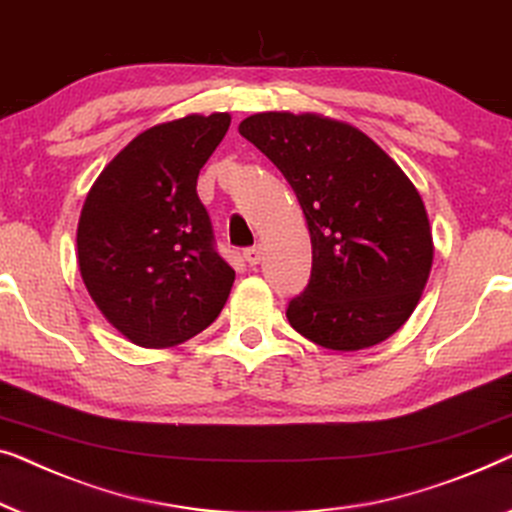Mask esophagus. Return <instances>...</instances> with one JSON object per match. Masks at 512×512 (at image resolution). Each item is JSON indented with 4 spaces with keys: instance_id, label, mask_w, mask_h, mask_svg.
<instances>
[{
    "instance_id": "obj_1",
    "label": "esophagus",
    "mask_w": 512,
    "mask_h": 512,
    "mask_svg": "<svg viewBox=\"0 0 512 512\" xmlns=\"http://www.w3.org/2000/svg\"><path fill=\"white\" fill-rule=\"evenodd\" d=\"M243 257H246V262H248L250 266H257L259 262H262L264 250H262V246H253V248H248L246 253H243Z\"/></svg>"
}]
</instances>
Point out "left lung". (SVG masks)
Wrapping results in <instances>:
<instances>
[{
    "label": "left lung",
    "mask_w": 512,
    "mask_h": 512,
    "mask_svg": "<svg viewBox=\"0 0 512 512\" xmlns=\"http://www.w3.org/2000/svg\"><path fill=\"white\" fill-rule=\"evenodd\" d=\"M239 132L292 185L311 234V280L287 306L290 325L327 350L383 343L415 311L434 264L417 187L362 129L327 115L255 113Z\"/></svg>",
    "instance_id": "1"
}]
</instances>
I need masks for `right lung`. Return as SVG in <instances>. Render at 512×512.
Returning <instances> with one entry per match:
<instances>
[{"instance_id": "obj_1", "label": "right lung", "mask_w": 512, "mask_h": 512, "mask_svg": "<svg viewBox=\"0 0 512 512\" xmlns=\"http://www.w3.org/2000/svg\"><path fill=\"white\" fill-rule=\"evenodd\" d=\"M232 115L190 113L134 136L85 197L78 271L99 313L141 348H174L218 318L234 269L213 250L197 178Z\"/></svg>"}]
</instances>
